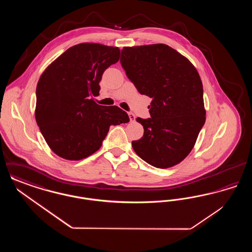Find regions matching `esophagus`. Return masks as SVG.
Returning <instances> with one entry per match:
<instances>
[{"label":"esophagus","mask_w":252,"mask_h":252,"mask_svg":"<svg viewBox=\"0 0 252 252\" xmlns=\"http://www.w3.org/2000/svg\"><path fill=\"white\" fill-rule=\"evenodd\" d=\"M128 115H129L130 122H134V121L136 120V116H135V114H133L132 112H129V113H128Z\"/></svg>","instance_id":"esophagus-1"}]
</instances>
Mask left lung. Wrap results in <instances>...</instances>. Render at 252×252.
Here are the masks:
<instances>
[{"label": "left lung", "mask_w": 252, "mask_h": 252, "mask_svg": "<svg viewBox=\"0 0 252 252\" xmlns=\"http://www.w3.org/2000/svg\"><path fill=\"white\" fill-rule=\"evenodd\" d=\"M120 61L138 92L152 98L151 118H137L144 131L132 142L134 151L157 168L179 164L206 121L199 73L187 58L162 43L124 47Z\"/></svg>", "instance_id": "1"}]
</instances>
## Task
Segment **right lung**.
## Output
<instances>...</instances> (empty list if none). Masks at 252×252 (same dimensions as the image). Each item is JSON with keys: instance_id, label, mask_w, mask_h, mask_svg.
Segmentation results:
<instances>
[{"instance_id": "right-lung-1", "label": "right lung", "mask_w": 252, "mask_h": 252, "mask_svg": "<svg viewBox=\"0 0 252 252\" xmlns=\"http://www.w3.org/2000/svg\"><path fill=\"white\" fill-rule=\"evenodd\" d=\"M120 59V49L79 43L66 50L41 73L35 117L51 150L68 160L88 158L101 147L109 126L129 122L116 106L96 103L103 72Z\"/></svg>"}]
</instances>
